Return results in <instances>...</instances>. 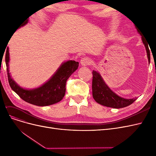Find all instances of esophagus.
Masks as SVG:
<instances>
[{
	"mask_svg": "<svg viewBox=\"0 0 156 156\" xmlns=\"http://www.w3.org/2000/svg\"><path fill=\"white\" fill-rule=\"evenodd\" d=\"M92 64V60L90 58H89L88 57H84L81 60V64L82 66H87V65H90Z\"/></svg>",
	"mask_w": 156,
	"mask_h": 156,
	"instance_id": "esophagus-1",
	"label": "esophagus"
}]
</instances>
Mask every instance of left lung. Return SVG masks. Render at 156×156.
Listing matches in <instances>:
<instances>
[{"label":"left lung","mask_w":156,"mask_h":156,"mask_svg":"<svg viewBox=\"0 0 156 156\" xmlns=\"http://www.w3.org/2000/svg\"><path fill=\"white\" fill-rule=\"evenodd\" d=\"M136 30H137L140 36H142L141 37H142V41L146 48L148 63L150 64V53L148 48L149 44L146 40V37L142 35L138 29ZM92 96L94 100L99 104L105 107L120 108L131 105V103H133L136 100V98L126 99L118 96L115 92H113L107 86V84L104 81L100 73L94 70L92 72Z\"/></svg>","instance_id":"obj_1"}]
</instances>
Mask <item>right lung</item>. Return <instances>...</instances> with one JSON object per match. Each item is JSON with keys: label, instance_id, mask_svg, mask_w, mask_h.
<instances>
[{"label": "right lung", "instance_id": "add662e5", "mask_svg": "<svg viewBox=\"0 0 156 156\" xmlns=\"http://www.w3.org/2000/svg\"><path fill=\"white\" fill-rule=\"evenodd\" d=\"M29 20H27L20 27L27 24ZM5 60L8 82L12 89L22 100L37 106L51 105L62 100L66 93V84L68 79L79 67L78 62L68 60L62 63L53 76L42 85L36 88L26 89L21 87L12 78L9 70L10 55L8 48L6 49Z\"/></svg>", "mask_w": 156, "mask_h": 156}]
</instances>
